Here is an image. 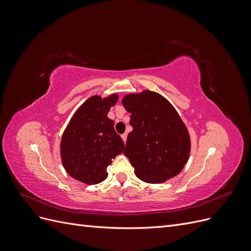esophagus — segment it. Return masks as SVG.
Here are the masks:
<instances>
[{
  "instance_id": "esophagus-1",
  "label": "esophagus",
  "mask_w": 251,
  "mask_h": 251,
  "mask_svg": "<svg viewBox=\"0 0 251 251\" xmlns=\"http://www.w3.org/2000/svg\"><path fill=\"white\" fill-rule=\"evenodd\" d=\"M126 137H127V134H126V133H125V134L121 135V138H123V140H124V142H125V143L126 142Z\"/></svg>"
}]
</instances>
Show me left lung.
I'll list each match as a JSON object with an SVG mask.
<instances>
[{
    "label": "left lung",
    "mask_w": 251,
    "mask_h": 251,
    "mask_svg": "<svg viewBox=\"0 0 251 251\" xmlns=\"http://www.w3.org/2000/svg\"><path fill=\"white\" fill-rule=\"evenodd\" d=\"M125 109L131 113L125 155L135 174L148 183H162L183 170L191 139L183 121L165 98L151 91L124 97Z\"/></svg>",
    "instance_id": "obj_1"
}]
</instances>
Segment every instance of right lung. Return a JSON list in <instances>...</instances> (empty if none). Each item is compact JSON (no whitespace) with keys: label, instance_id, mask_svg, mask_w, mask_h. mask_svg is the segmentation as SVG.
Listing matches in <instances>:
<instances>
[{"label":"right lung","instance_id":"right-lung-1","mask_svg":"<svg viewBox=\"0 0 251 251\" xmlns=\"http://www.w3.org/2000/svg\"><path fill=\"white\" fill-rule=\"evenodd\" d=\"M117 100L116 94L90 97L66 127L60 155L65 170L74 179L90 185L100 183L108 177L107 168L112 159L124 151V140L107 116Z\"/></svg>","mask_w":251,"mask_h":251}]
</instances>
